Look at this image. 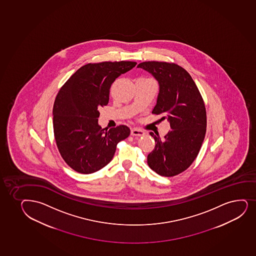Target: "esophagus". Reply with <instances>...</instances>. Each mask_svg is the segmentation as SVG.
Segmentation results:
<instances>
[{
    "instance_id": "34e87169",
    "label": "esophagus",
    "mask_w": 256,
    "mask_h": 256,
    "mask_svg": "<svg viewBox=\"0 0 256 256\" xmlns=\"http://www.w3.org/2000/svg\"><path fill=\"white\" fill-rule=\"evenodd\" d=\"M130 135L133 136H142L144 135V132L141 130L134 128V129L130 130Z\"/></svg>"
}]
</instances>
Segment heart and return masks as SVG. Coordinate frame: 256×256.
<instances>
[{"label":"heart","mask_w":256,"mask_h":256,"mask_svg":"<svg viewBox=\"0 0 256 256\" xmlns=\"http://www.w3.org/2000/svg\"><path fill=\"white\" fill-rule=\"evenodd\" d=\"M148 80H150V78H148Z\"/></svg>","instance_id":"heart-1"}]
</instances>
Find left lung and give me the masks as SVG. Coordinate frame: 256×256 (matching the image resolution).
I'll return each instance as SVG.
<instances>
[{"label": "left lung", "mask_w": 256, "mask_h": 256, "mask_svg": "<svg viewBox=\"0 0 256 256\" xmlns=\"http://www.w3.org/2000/svg\"><path fill=\"white\" fill-rule=\"evenodd\" d=\"M138 68L152 74L159 82L160 92L152 114L170 122V130L156 141L148 156V164L156 174L174 176L190 168L199 154L206 135L205 104L188 72L175 63L145 62Z\"/></svg>", "instance_id": "8db88e82"}]
</instances>
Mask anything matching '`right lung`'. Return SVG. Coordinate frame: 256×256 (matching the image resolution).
Segmentation results:
<instances>
[{
    "instance_id": "1",
    "label": "right lung",
    "mask_w": 256,
    "mask_h": 256,
    "mask_svg": "<svg viewBox=\"0 0 256 256\" xmlns=\"http://www.w3.org/2000/svg\"><path fill=\"white\" fill-rule=\"evenodd\" d=\"M136 62H104L82 66L64 84L53 108L54 134L66 163L90 174L111 162L117 144L129 136L126 126L102 129L98 124L100 106H106L112 82Z\"/></svg>"
}]
</instances>
